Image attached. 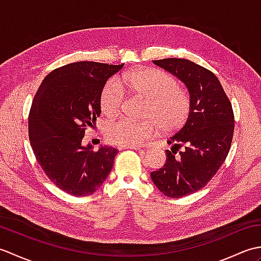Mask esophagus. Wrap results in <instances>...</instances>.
<instances>
[{
	"label": "esophagus",
	"mask_w": 261,
	"mask_h": 261,
	"mask_svg": "<svg viewBox=\"0 0 261 261\" xmlns=\"http://www.w3.org/2000/svg\"><path fill=\"white\" fill-rule=\"evenodd\" d=\"M122 148H125V149H132V150H138V151H145V149H142L141 147H139V146H124V147H122Z\"/></svg>",
	"instance_id": "esophagus-1"
}]
</instances>
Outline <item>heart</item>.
Wrapping results in <instances>:
<instances>
[{
  "instance_id": "1",
  "label": "heart",
  "mask_w": 261,
  "mask_h": 261,
  "mask_svg": "<svg viewBox=\"0 0 261 261\" xmlns=\"http://www.w3.org/2000/svg\"><path fill=\"white\" fill-rule=\"evenodd\" d=\"M123 87L149 99L146 115L151 118L142 121L123 119L110 123L107 137L114 145H140L156 136L160 126L165 131H175L185 123L191 113L190 94L178 87L173 76L160 69L145 68L127 71L120 82L110 80L104 85L99 105L108 118L120 114L124 102Z\"/></svg>"
}]
</instances>
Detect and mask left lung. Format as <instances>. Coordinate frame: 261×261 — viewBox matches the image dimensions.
Listing matches in <instances>:
<instances>
[{"mask_svg": "<svg viewBox=\"0 0 261 261\" xmlns=\"http://www.w3.org/2000/svg\"><path fill=\"white\" fill-rule=\"evenodd\" d=\"M152 62L184 83L191 96V113L169 138L174 146L166 150L164 167L150 174L164 195L179 198L203 188L224 163L233 138V110L211 70L180 58Z\"/></svg>", "mask_w": 261, "mask_h": 261, "instance_id": "1", "label": "left lung"}]
</instances>
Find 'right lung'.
Returning a JSON list of instances; mask_svg holds the SVG:
<instances>
[{"label": "right lung", "mask_w": 261, "mask_h": 261, "mask_svg": "<svg viewBox=\"0 0 261 261\" xmlns=\"http://www.w3.org/2000/svg\"><path fill=\"white\" fill-rule=\"evenodd\" d=\"M123 65H65L45 77L33 98L29 113L33 153L48 178L70 195H91L112 170L118 149L101 146L94 151L82 140L101 114L105 83Z\"/></svg>", "instance_id": "obj_1"}]
</instances>
